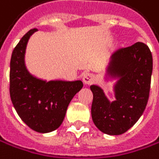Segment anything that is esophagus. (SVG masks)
Instances as JSON below:
<instances>
[{
	"instance_id": "esophagus-1",
	"label": "esophagus",
	"mask_w": 159,
	"mask_h": 159,
	"mask_svg": "<svg viewBox=\"0 0 159 159\" xmlns=\"http://www.w3.org/2000/svg\"><path fill=\"white\" fill-rule=\"evenodd\" d=\"M82 80L84 82V84L86 85H89L91 82L94 80V75L90 72H85L82 76Z\"/></svg>"
}]
</instances>
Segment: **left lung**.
I'll use <instances>...</instances> for the list:
<instances>
[{
	"instance_id": "1",
	"label": "left lung",
	"mask_w": 159,
	"mask_h": 159,
	"mask_svg": "<svg viewBox=\"0 0 159 159\" xmlns=\"http://www.w3.org/2000/svg\"><path fill=\"white\" fill-rule=\"evenodd\" d=\"M152 71V52L144 43L137 42L114 52L107 73L119 78L114 88L116 100L111 103L99 87L90 86L91 117L101 132L122 134L137 122L149 100Z\"/></svg>"
}]
</instances>
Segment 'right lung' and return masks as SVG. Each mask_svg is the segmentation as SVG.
Segmentation results:
<instances>
[{"mask_svg": "<svg viewBox=\"0 0 159 159\" xmlns=\"http://www.w3.org/2000/svg\"><path fill=\"white\" fill-rule=\"evenodd\" d=\"M37 28L30 29L13 49L10 60L9 93L21 119L35 132L49 133L62 124L73 96L83 88L82 81L46 82L30 74L25 66L27 41Z\"/></svg>", "mask_w": 159, "mask_h": 159, "instance_id": "right-lung-1", "label": "right lung"}]
</instances>
